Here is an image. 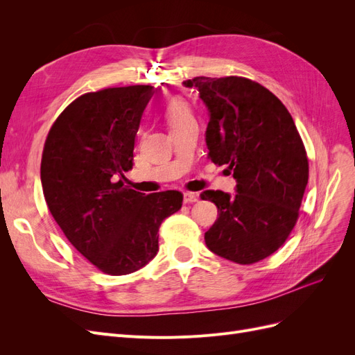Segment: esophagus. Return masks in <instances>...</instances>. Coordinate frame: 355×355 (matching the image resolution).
<instances>
[{"mask_svg":"<svg viewBox=\"0 0 355 355\" xmlns=\"http://www.w3.org/2000/svg\"><path fill=\"white\" fill-rule=\"evenodd\" d=\"M198 201L197 192H184V202H196Z\"/></svg>","mask_w":355,"mask_h":355,"instance_id":"34e87169","label":"esophagus"}]
</instances>
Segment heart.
Returning a JSON list of instances; mask_svg holds the SVG:
<instances>
[{
    "instance_id": "1",
    "label": "heart",
    "mask_w": 355,
    "mask_h": 355,
    "mask_svg": "<svg viewBox=\"0 0 355 355\" xmlns=\"http://www.w3.org/2000/svg\"><path fill=\"white\" fill-rule=\"evenodd\" d=\"M166 116H167V121H168L170 125L182 123V121H185V120H189V118H192L187 102L182 101V99H173L167 105Z\"/></svg>"
}]
</instances>
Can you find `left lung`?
Segmentation results:
<instances>
[{
  "mask_svg": "<svg viewBox=\"0 0 355 355\" xmlns=\"http://www.w3.org/2000/svg\"><path fill=\"white\" fill-rule=\"evenodd\" d=\"M209 111L206 145L214 164H227L235 192L207 189L218 219L204 234L209 249L249 265L280 249L292 232L308 184V158L292 115L263 85L243 77H196Z\"/></svg>",
  "mask_w": 355,
  "mask_h": 355,
  "instance_id": "obj_1",
  "label": "left lung"
}]
</instances>
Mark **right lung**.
I'll return each mask as SVG.
<instances>
[{
	"instance_id": "add662e5",
	"label": "right lung",
	"mask_w": 355,
	"mask_h": 355,
	"mask_svg": "<svg viewBox=\"0 0 355 355\" xmlns=\"http://www.w3.org/2000/svg\"><path fill=\"white\" fill-rule=\"evenodd\" d=\"M151 85L75 99L50 128L41 185L53 218L85 259L110 275L144 268L158 252V228L182 207L179 191L145 196L123 184Z\"/></svg>"
}]
</instances>
